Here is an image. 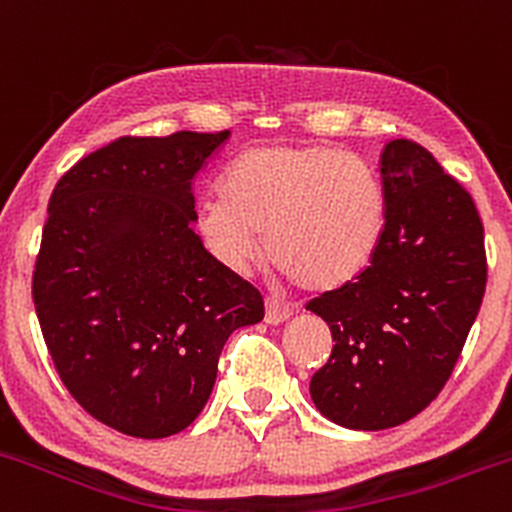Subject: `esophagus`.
Wrapping results in <instances>:
<instances>
[{
	"label": "esophagus",
	"mask_w": 512,
	"mask_h": 512,
	"mask_svg": "<svg viewBox=\"0 0 512 512\" xmlns=\"http://www.w3.org/2000/svg\"><path fill=\"white\" fill-rule=\"evenodd\" d=\"M291 316H293V311L286 306V303L276 301V298H266V323L268 326H281V323L288 321Z\"/></svg>",
	"instance_id": "esophagus-1"
}]
</instances>
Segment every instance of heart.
<instances>
[{"label": "heart", "mask_w": 512, "mask_h": 512, "mask_svg": "<svg viewBox=\"0 0 512 512\" xmlns=\"http://www.w3.org/2000/svg\"><path fill=\"white\" fill-rule=\"evenodd\" d=\"M209 254L249 273L266 254L308 291H333L361 276L386 231V196L376 171L331 146L268 144L226 169L221 196L196 211Z\"/></svg>", "instance_id": "heart-1"}]
</instances>
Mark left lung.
Instances as JSON below:
<instances>
[{
    "label": "left lung",
    "instance_id": "obj_1",
    "mask_svg": "<svg viewBox=\"0 0 512 512\" xmlns=\"http://www.w3.org/2000/svg\"><path fill=\"white\" fill-rule=\"evenodd\" d=\"M386 231L366 271L308 303L333 351L313 373L323 418L351 430L401 426L448 381L485 293L483 224L468 191L408 139L381 154Z\"/></svg>",
    "mask_w": 512,
    "mask_h": 512
}]
</instances>
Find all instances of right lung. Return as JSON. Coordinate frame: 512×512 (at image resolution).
<instances>
[{
    "instance_id": "obj_1",
    "label": "right lung",
    "mask_w": 512,
    "mask_h": 512,
    "mask_svg": "<svg viewBox=\"0 0 512 512\" xmlns=\"http://www.w3.org/2000/svg\"><path fill=\"white\" fill-rule=\"evenodd\" d=\"M229 136H124L74 164L49 199L39 326L79 406L124 435L189 428L224 343L263 318L261 293L194 231L191 184Z\"/></svg>"
}]
</instances>
